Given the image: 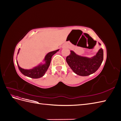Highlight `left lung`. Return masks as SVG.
I'll return each instance as SVG.
<instances>
[{
  "mask_svg": "<svg viewBox=\"0 0 121 121\" xmlns=\"http://www.w3.org/2000/svg\"><path fill=\"white\" fill-rule=\"evenodd\" d=\"M98 44L101 45L99 42ZM70 52V54L66 58V61L72 71L79 76H87L93 74L100 67L103 61L104 51L102 48L90 57L80 56L73 50Z\"/></svg>",
  "mask_w": 121,
  "mask_h": 121,
  "instance_id": "1",
  "label": "left lung"
}]
</instances>
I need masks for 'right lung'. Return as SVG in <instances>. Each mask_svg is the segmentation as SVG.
Segmentation results:
<instances>
[{
  "label": "right lung",
  "mask_w": 121,
  "mask_h": 121,
  "mask_svg": "<svg viewBox=\"0 0 121 121\" xmlns=\"http://www.w3.org/2000/svg\"><path fill=\"white\" fill-rule=\"evenodd\" d=\"M20 50V48H19V50H18L17 56L19 53ZM59 50L60 49H57L47 53L41 62H40L37 65L30 69H24L21 68L17 60L19 70L24 75L28 77L34 79H37L42 77L45 75V73L49 67L52 56L55 53L58 52Z\"/></svg>",
  "instance_id": "1"
}]
</instances>
